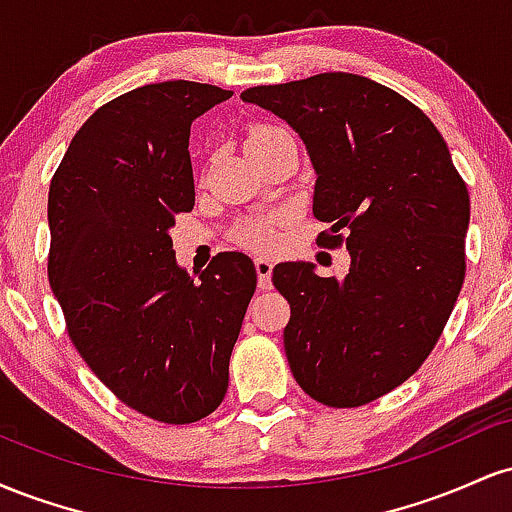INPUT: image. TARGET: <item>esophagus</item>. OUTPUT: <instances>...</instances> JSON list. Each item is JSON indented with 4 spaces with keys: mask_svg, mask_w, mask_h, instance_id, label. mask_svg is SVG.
Returning a JSON list of instances; mask_svg holds the SVG:
<instances>
[{
    "mask_svg": "<svg viewBox=\"0 0 512 512\" xmlns=\"http://www.w3.org/2000/svg\"><path fill=\"white\" fill-rule=\"evenodd\" d=\"M255 269H257V284L262 291L272 289V269L274 264L269 257H255Z\"/></svg>",
    "mask_w": 512,
    "mask_h": 512,
    "instance_id": "1",
    "label": "esophagus"
}]
</instances>
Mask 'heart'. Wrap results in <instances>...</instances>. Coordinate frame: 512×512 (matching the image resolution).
I'll return each instance as SVG.
<instances>
[{
	"label": "heart",
	"mask_w": 512,
	"mask_h": 512,
	"mask_svg": "<svg viewBox=\"0 0 512 512\" xmlns=\"http://www.w3.org/2000/svg\"><path fill=\"white\" fill-rule=\"evenodd\" d=\"M284 127H276V125H255L250 129L248 134V146L264 142V139H272L284 134ZM286 216L281 211H269V214H260V216H252V219H245L238 223V231L236 238L238 243H243L245 248H255V250H267L272 248L279 238V228L284 226Z\"/></svg>",
	"instance_id": "b5f03b06"
}]
</instances>
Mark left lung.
Returning a JSON list of instances; mask_svg holds the SVG:
<instances>
[{"label": "left lung", "mask_w": 512, "mask_h": 512, "mask_svg": "<svg viewBox=\"0 0 512 512\" xmlns=\"http://www.w3.org/2000/svg\"><path fill=\"white\" fill-rule=\"evenodd\" d=\"M296 129L315 168L322 248L351 255L349 274L276 264L291 305L286 358L305 395L363 407L411 378L443 334L464 281L469 192L448 144L397 91L327 72L240 93Z\"/></svg>", "instance_id": "left-lung-1"}]
</instances>
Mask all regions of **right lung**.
I'll list each match as a JSON object with an SVG mask.
<instances>
[{"mask_svg":"<svg viewBox=\"0 0 512 512\" xmlns=\"http://www.w3.org/2000/svg\"><path fill=\"white\" fill-rule=\"evenodd\" d=\"M233 91L163 81L101 105L50 182L48 279L76 351L122 404L195 424L223 402L255 264L219 252L195 281L168 231L195 207L190 127Z\"/></svg>","mask_w":512,"mask_h":512,"instance_id":"1","label":"right lung"}]
</instances>
